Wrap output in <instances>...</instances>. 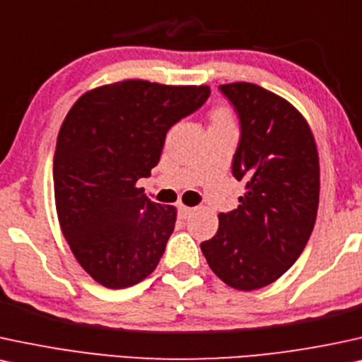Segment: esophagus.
I'll return each instance as SVG.
<instances>
[{
	"label": "esophagus",
	"mask_w": 362,
	"mask_h": 362,
	"mask_svg": "<svg viewBox=\"0 0 362 362\" xmlns=\"http://www.w3.org/2000/svg\"><path fill=\"white\" fill-rule=\"evenodd\" d=\"M192 214H194V209L185 207V205H180V207H178V217H180L182 221H187Z\"/></svg>",
	"instance_id": "obj_1"
}]
</instances>
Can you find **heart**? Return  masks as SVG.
<instances>
[{
    "label": "heart",
    "instance_id": "b5f03b06",
    "mask_svg": "<svg viewBox=\"0 0 362 362\" xmlns=\"http://www.w3.org/2000/svg\"><path fill=\"white\" fill-rule=\"evenodd\" d=\"M212 122H230V115H228L227 108L218 107L215 112L212 113Z\"/></svg>",
    "mask_w": 362,
    "mask_h": 362
}]
</instances>
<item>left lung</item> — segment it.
Returning <instances> with one entry per match:
<instances>
[{
    "instance_id": "obj_1",
    "label": "left lung",
    "mask_w": 362,
    "mask_h": 362,
    "mask_svg": "<svg viewBox=\"0 0 362 362\" xmlns=\"http://www.w3.org/2000/svg\"><path fill=\"white\" fill-rule=\"evenodd\" d=\"M240 118L232 163L245 182L240 205L218 214V230L200 244L215 276L237 291L277 281L308 244L319 205V153L303 113L262 86L221 85Z\"/></svg>"
}]
</instances>
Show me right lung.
<instances>
[{"label":"right lung","instance_id":"right-lung-1","mask_svg":"<svg viewBox=\"0 0 362 362\" xmlns=\"http://www.w3.org/2000/svg\"><path fill=\"white\" fill-rule=\"evenodd\" d=\"M207 85L123 80L76 100L53 160L59 227L86 274L108 289L155 271L177 221L136 187L162 153L167 132L209 98Z\"/></svg>","mask_w":362,"mask_h":362}]
</instances>
